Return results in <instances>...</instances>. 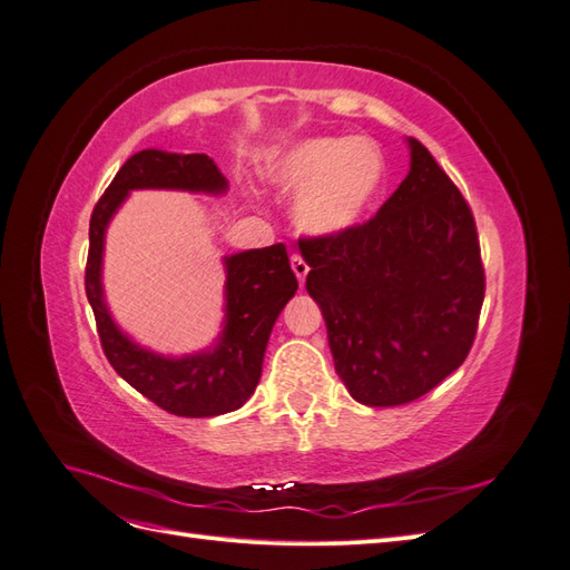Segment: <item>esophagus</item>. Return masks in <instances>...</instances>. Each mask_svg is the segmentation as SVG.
Returning <instances> with one entry per match:
<instances>
[{
	"instance_id": "34e87169",
	"label": "esophagus",
	"mask_w": 570,
	"mask_h": 570,
	"mask_svg": "<svg viewBox=\"0 0 570 570\" xmlns=\"http://www.w3.org/2000/svg\"><path fill=\"white\" fill-rule=\"evenodd\" d=\"M289 262H292V271H295L299 285H304V281H306V273H308V264L304 262L302 254H292Z\"/></svg>"
}]
</instances>
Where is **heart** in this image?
Segmentation results:
<instances>
[{
  "label": "heart",
  "mask_w": 570,
  "mask_h": 570,
  "mask_svg": "<svg viewBox=\"0 0 570 570\" xmlns=\"http://www.w3.org/2000/svg\"><path fill=\"white\" fill-rule=\"evenodd\" d=\"M385 157L373 140L314 137L278 154L271 180L299 195L297 223L312 235L356 228L385 185Z\"/></svg>",
  "instance_id": "heart-1"
}]
</instances>
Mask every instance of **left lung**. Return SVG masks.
I'll list each match as a JSON object with an SVG mask.
<instances>
[{"mask_svg":"<svg viewBox=\"0 0 570 570\" xmlns=\"http://www.w3.org/2000/svg\"><path fill=\"white\" fill-rule=\"evenodd\" d=\"M402 185L361 226L299 239L335 371L356 402L400 406L471 352L485 271L473 214L419 140Z\"/></svg>","mask_w":570,"mask_h":570,"instance_id":"obj_1","label":"left lung"}]
</instances>
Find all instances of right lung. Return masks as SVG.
I'll list each match as a JSON object with an SVG mask.
<instances>
[{"instance_id":"1","label":"right lung","mask_w":570,"mask_h":570,"mask_svg":"<svg viewBox=\"0 0 570 570\" xmlns=\"http://www.w3.org/2000/svg\"><path fill=\"white\" fill-rule=\"evenodd\" d=\"M130 189H183L223 195L226 176L206 154H170L142 149L120 166L90 218V252L85 292L95 312L97 333L109 364L128 385L157 406L185 419L220 416L243 406L254 394L275 318L295 297L297 278L283 243L223 258L226 264V318L214 347L164 356L132 342L109 314L101 289V254L109 220Z\"/></svg>"}]
</instances>
